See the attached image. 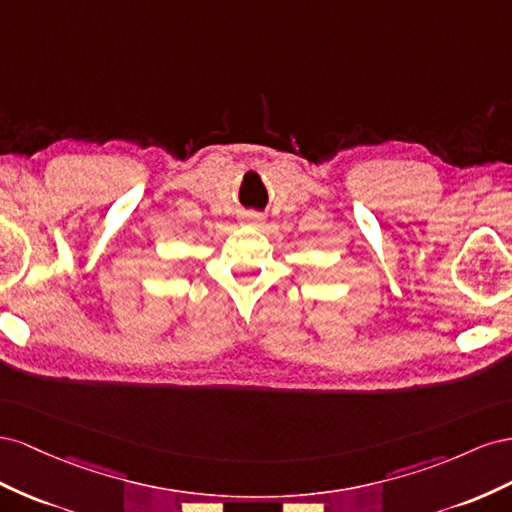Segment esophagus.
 <instances>
[{"mask_svg": "<svg viewBox=\"0 0 512 512\" xmlns=\"http://www.w3.org/2000/svg\"><path fill=\"white\" fill-rule=\"evenodd\" d=\"M244 225L259 227V225H261V218H259L257 214H246V216H244Z\"/></svg>", "mask_w": 512, "mask_h": 512, "instance_id": "1", "label": "esophagus"}]
</instances>
